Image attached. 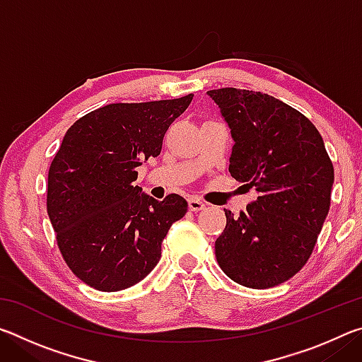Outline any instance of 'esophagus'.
Wrapping results in <instances>:
<instances>
[{"mask_svg":"<svg viewBox=\"0 0 362 362\" xmlns=\"http://www.w3.org/2000/svg\"><path fill=\"white\" fill-rule=\"evenodd\" d=\"M188 207L193 212H198V211L206 209V203L204 201H201L198 198H194V196H192V198H188Z\"/></svg>","mask_w":362,"mask_h":362,"instance_id":"obj_1","label":"esophagus"}]
</instances>
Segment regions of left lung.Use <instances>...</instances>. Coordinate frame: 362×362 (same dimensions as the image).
Returning <instances> with one entry per match:
<instances>
[{
    "instance_id": "left-lung-1",
    "label": "left lung",
    "mask_w": 362,
    "mask_h": 362,
    "mask_svg": "<svg viewBox=\"0 0 362 362\" xmlns=\"http://www.w3.org/2000/svg\"><path fill=\"white\" fill-rule=\"evenodd\" d=\"M235 140L233 179L259 193L216 241L220 268L235 283L268 289L308 262L330 207L334 166L313 122L298 110L257 90H207Z\"/></svg>"
}]
</instances>
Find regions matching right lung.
Segmentation results:
<instances>
[{"instance_id": "right-lung-1", "label": "right lung", "mask_w": 362, "mask_h": 362, "mask_svg": "<svg viewBox=\"0 0 362 362\" xmlns=\"http://www.w3.org/2000/svg\"><path fill=\"white\" fill-rule=\"evenodd\" d=\"M192 100L193 94L110 103L66 131L49 168L47 216L65 263L94 289L115 292L142 281L161 259L169 228L187 214L182 196L156 201L134 182Z\"/></svg>"}]
</instances>
